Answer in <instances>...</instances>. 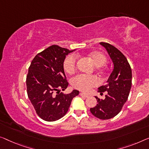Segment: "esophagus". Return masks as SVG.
I'll use <instances>...</instances> for the list:
<instances>
[{"label": "esophagus", "mask_w": 149, "mask_h": 149, "mask_svg": "<svg viewBox=\"0 0 149 149\" xmlns=\"http://www.w3.org/2000/svg\"><path fill=\"white\" fill-rule=\"evenodd\" d=\"M79 95H80V96H84V97H89V96H88V94H84V93H82V92L79 93Z\"/></svg>", "instance_id": "1"}]
</instances>
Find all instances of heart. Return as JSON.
<instances>
[{
  "label": "heart",
  "mask_w": 149,
  "mask_h": 149,
  "mask_svg": "<svg viewBox=\"0 0 149 149\" xmlns=\"http://www.w3.org/2000/svg\"><path fill=\"white\" fill-rule=\"evenodd\" d=\"M95 66L99 68L102 66L106 61V57L102 53L95 51L88 55ZM77 67V58L74 55H70L66 57L63 62V68L68 74H73L75 72ZM72 84L75 88L84 92H88L91 88L97 86L99 81L94 75H78L74 77L72 80Z\"/></svg>",
  "instance_id": "obj_1"
}]
</instances>
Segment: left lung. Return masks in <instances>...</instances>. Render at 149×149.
Masks as SVG:
<instances>
[{"label": "left lung", "instance_id": "1", "mask_svg": "<svg viewBox=\"0 0 149 149\" xmlns=\"http://www.w3.org/2000/svg\"><path fill=\"white\" fill-rule=\"evenodd\" d=\"M100 44L107 51L114 68L106 84L98 88L100 94L107 92L105 99L95 96L97 104L90 108V112L100 119L108 120L116 116L128 100L132 86V70L127 59L117 48L104 42Z\"/></svg>", "mask_w": 149, "mask_h": 149}]
</instances>
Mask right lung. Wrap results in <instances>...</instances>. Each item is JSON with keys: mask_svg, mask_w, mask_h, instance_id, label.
Wrapping results in <instances>:
<instances>
[{"mask_svg": "<svg viewBox=\"0 0 149 149\" xmlns=\"http://www.w3.org/2000/svg\"><path fill=\"white\" fill-rule=\"evenodd\" d=\"M75 50L53 45L34 57L26 76L28 97L38 116L44 120L53 122L68 112L72 99L79 94L74 90L70 94L60 93L68 83L64 72L66 55Z\"/></svg>", "mask_w": 149, "mask_h": 149, "instance_id": "right-lung-1", "label": "right lung"}]
</instances>
